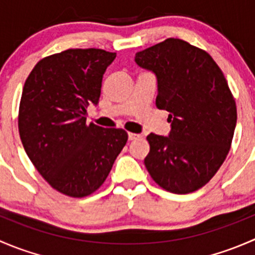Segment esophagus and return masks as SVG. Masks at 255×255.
Instances as JSON below:
<instances>
[{"instance_id": "esophagus-1", "label": "esophagus", "mask_w": 255, "mask_h": 255, "mask_svg": "<svg viewBox=\"0 0 255 255\" xmlns=\"http://www.w3.org/2000/svg\"><path fill=\"white\" fill-rule=\"evenodd\" d=\"M140 137H142V135L138 134V133H128V139L129 140H137L139 139Z\"/></svg>"}]
</instances>
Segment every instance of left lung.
I'll return each instance as SVG.
<instances>
[{"instance_id": "8db88e82", "label": "left lung", "mask_w": 255, "mask_h": 255, "mask_svg": "<svg viewBox=\"0 0 255 255\" xmlns=\"http://www.w3.org/2000/svg\"><path fill=\"white\" fill-rule=\"evenodd\" d=\"M158 79L155 105L169 112V137L150 133L144 164L151 179L173 194H190L207 184L230 153L237 106L212 56L177 38L135 55Z\"/></svg>"}]
</instances>
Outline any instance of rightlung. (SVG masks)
Listing matches in <instances>:
<instances>
[{"label": "right lung", "mask_w": 255, "mask_h": 255, "mask_svg": "<svg viewBox=\"0 0 255 255\" xmlns=\"http://www.w3.org/2000/svg\"><path fill=\"white\" fill-rule=\"evenodd\" d=\"M116 53L68 49L38 61L24 82L18 130L28 158L53 189L81 199L100 189L128 139L122 128L86 123Z\"/></svg>", "instance_id": "right-lung-1"}]
</instances>
